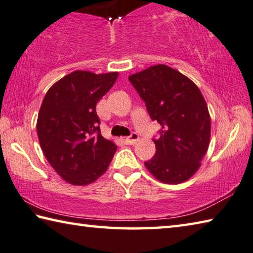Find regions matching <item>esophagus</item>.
<instances>
[{"label": "esophagus", "instance_id": "34e87169", "mask_svg": "<svg viewBox=\"0 0 253 253\" xmlns=\"http://www.w3.org/2000/svg\"><path fill=\"white\" fill-rule=\"evenodd\" d=\"M139 140V134L138 133H132L130 136H126V138H123V141L126 142V144H133L135 143L136 141Z\"/></svg>", "mask_w": 253, "mask_h": 253}]
</instances>
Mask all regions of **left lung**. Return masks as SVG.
I'll use <instances>...</instances> for the list:
<instances>
[{
    "instance_id": "left-lung-1",
    "label": "left lung",
    "mask_w": 253,
    "mask_h": 253,
    "mask_svg": "<svg viewBox=\"0 0 253 253\" xmlns=\"http://www.w3.org/2000/svg\"><path fill=\"white\" fill-rule=\"evenodd\" d=\"M153 121L161 126L156 154L144 166L168 184L189 180L210 143L211 120L205 97L191 80L165 64L129 77Z\"/></svg>"
}]
</instances>
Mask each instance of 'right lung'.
Returning a JSON list of instances; mask_svg holds the SVG:
<instances>
[{"label":"right lung","mask_w":253,"mask_h":253,"mask_svg":"<svg viewBox=\"0 0 253 253\" xmlns=\"http://www.w3.org/2000/svg\"><path fill=\"white\" fill-rule=\"evenodd\" d=\"M118 75L74 71L53 84L44 96L37 123L40 145L66 182H94L112 161L117 145L101 135L95 108Z\"/></svg>","instance_id":"add662e5"}]
</instances>
